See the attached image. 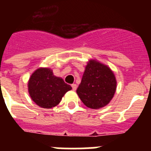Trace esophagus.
Masks as SVG:
<instances>
[{
	"instance_id": "esophagus-1",
	"label": "esophagus",
	"mask_w": 151,
	"mask_h": 151,
	"mask_svg": "<svg viewBox=\"0 0 151 151\" xmlns=\"http://www.w3.org/2000/svg\"><path fill=\"white\" fill-rule=\"evenodd\" d=\"M72 88H73V91H76L77 88V85H76V84H73V85H72Z\"/></svg>"
}]
</instances>
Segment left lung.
Wrapping results in <instances>:
<instances>
[{
    "instance_id": "obj_1",
    "label": "left lung",
    "mask_w": 151,
    "mask_h": 151,
    "mask_svg": "<svg viewBox=\"0 0 151 151\" xmlns=\"http://www.w3.org/2000/svg\"><path fill=\"white\" fill-rule=\"evenodd\" d=\"M116 89V81L110 68L97 61L90 60L76 92L85 106L99 109L110 103Z\"/></svg>"
}]
</instances>
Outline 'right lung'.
<instances>
[{"label":"right lung","mask_w":151,"mask_h":151,"mask_svg":"<svg viewBox=\"0 0 151 151\" xmlns=\"http://www.w3.org/2000/svg\"><path fill=\"white\" fill-rule=\"evenodd\" d=\"M29 92L31 98L42 108H52L57 106L62 97L72 89L63 78L54 76L51 69L39 68L29 78Z\"/></svg>","instance_id":"add662e5"}]
</instances>
